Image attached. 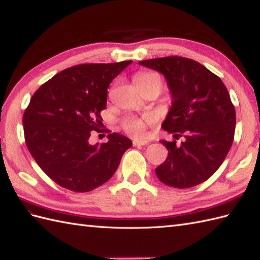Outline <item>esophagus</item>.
Here are the masks:
<instances>
[{"mask_svg":"<svg viewBox=\"0 0 260 260\" xmlns=\"http://www.w3.org/2000/svg\"><path fill=\"white\" fill-rule=\"evenodd\" d=\"M146 144H148L147 141H140V140H134L133 141L134 146H143V145H146Z\"/></svg>","mask_w":260,"mask_h":260,"instance_id":"1","label":"esophagus"}]
</instances>
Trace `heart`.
Masks as SVG:
<instances>
[{"instance_id":"b5f03b06","label":"heart","mask_w":260,"mask_h":260,"mask_svg":"<svg viewBox=\"0 0 260 260\" xmlns=\"http://www.w3.org/2000/svg\"><path fill=\"white\" fill-rule=\"evenodd\" d=\"M136 86H142L146 84H156L162 88V79L157 74L152 71H144L137 74L135 77ZM152 121V118H139V117H127L123 120L121 126L127 133L135 137H143L145 135L146 126Z\"/></svg>"}]
</instances>
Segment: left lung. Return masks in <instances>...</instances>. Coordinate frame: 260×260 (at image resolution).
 <instances>
[{"mask_svg": "<svg viewBox=\"0 0 260 260\" xmlns=\"http://www.w3.org/2000/svg\"><path fill=\"white\" fill-rule=\"evenodd\" d=\"M168 81L172 107L162 127L182 137L181 143L161 141L169 155L155 173L162 183L187 189L207 181L234 142L236 110L222 80L194 60L178 56L143 60Z\"/></svg>", "mask_w": 260, "mask_h": 260, "instance_id": "8db88e82", "label": "left lung"}]
</instances>
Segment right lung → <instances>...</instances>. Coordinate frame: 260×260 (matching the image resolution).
Segmentation results:
<instances>
[{
	"mask_svg": "<svg viewBox=\"0 0 260 260\" xmlns=\"http://www.w3.org/2000/svg\"><path fill=\"white\" fill-rule=\"evenodd\" d=\"M128 61L82 63L60 71L33 93L23 114L27 150L40 169L60 186L89 192L117 170L132 141L108 134V142L91 145V131L102 124L107 88Z\"/></svg>",
	"mask_w": 260,
	"mask_h": 260,
	"instance_id": "add662e5",
	"label": "right lung"
}]
</instances>
